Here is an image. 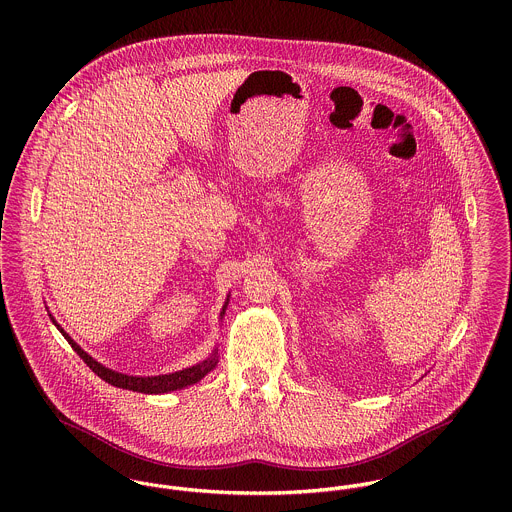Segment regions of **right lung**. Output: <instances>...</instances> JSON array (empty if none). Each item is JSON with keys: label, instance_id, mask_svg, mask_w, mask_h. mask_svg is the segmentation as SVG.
Returning <instances> with one entry per match:
<instances>
[{"label": "right lung", "instance_id": "right-lung-1", "mask_svg": "<svg viewBox=\"0 0 512 512\" xmlns=\"http://www.w3.org/2000/svg\"><path fill=\"white\" fill-rule=\"evenodd\" d=\"M224 313V311H222ZM53 319V317H51ZM55 323V319H53ZM57 325V323H55ZM57 329L63 333V337L71 343V347L74 349V353L86 363V366L92 368L94 374H98L102 380H106L108 384L112 386H118V388H126V390H134V392H144V394H163V392H171V390H179V388H185V386H191L195 382H199L207 372H211L215 366H217V351L211 355V359L199 363V365L191 366V368H185V370H179V372H171V374H159V376H128V374H122V372H116V370H110L106 366L96 363L90 355H86L73 339L61 329V325H57Z\"/></svg>", "mask_w": 512, "mask_h": 512}]
</instances>
